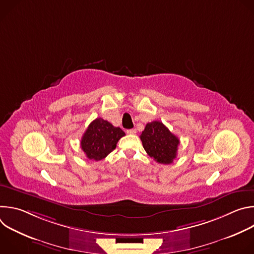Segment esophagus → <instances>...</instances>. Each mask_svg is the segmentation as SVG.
Returning <instances> with one entry per match:
<instances>
[{
    "mask_svg": "<svg viewBox=\"0 0 254 254\" xmlns=\"http://www.w3.org/2000/svg\"><path fill=\"white\" fill-rule=\"evenodd\" d=\"M135 132H136L135 128H130V129H127V134H134Z\"/></svg>",
    "mask_w": 254,
    "mask_h": 254,
    "instance_id": "esophagus-1",
    "label": "esophagus"
}]
</instances>
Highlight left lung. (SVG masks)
Here are the masks:
<instances>
[{
  "label": "left lung",
  "instance_id": "1",
  "mask_svg": "<svg viewBox=\"0 0 254 254\" xmlns=\"http://www.w3.org/2000/svg\"><path fill=\"white\" fill-rule=\"evenodd\" d=\"M139 137L144 151L158 163L169 165L177 157L180 140L163 123L147 124Z\"/></svg>",
  "mask_w": 254,
  "mask_h": 254
}]
</instances>
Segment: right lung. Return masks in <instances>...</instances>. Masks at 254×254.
<instances>
[{
    "instance_id": "1",
    "label": "right lung",
    "mask_w": 254,
    "mask_h": 254,
    "mask_svg": "<svg viewBox=\"0 0 254 254\" xmlns=\"http://www.w3.org/2000/svg\"><path fill=\"white\" fill-rule=\"evenodd\" d=\"M125 134L121 127L98 118L90 123L83 133L81 149L89 160L100 161L116 149L118 141Z\"/></svg>"
}]
</instances>
